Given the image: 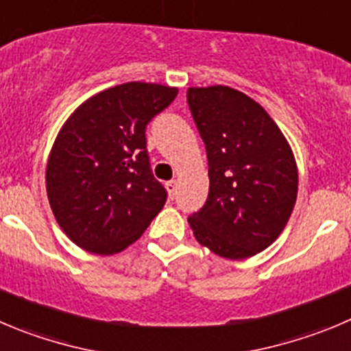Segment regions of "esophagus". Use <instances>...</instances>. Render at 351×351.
Segmentation results:
<instances>
[{
	"label": "esophagus",
	"instance_id": "34e87169",
	"mask_svg": "<svg viewBox=\"0 0 351 351\" xmlns=\"http://www.w3.org/2000/svg\"><path fill=\"white\" fill-rule=\"evenodd\" d=\"M165 188H167V193H169L170 198H173V196H176V193H178V182L169 181L165 184Z\"/></svg>",
	"mask_w": 351,
	"mask_h": 351
}]
</instances>
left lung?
<instances>
[{
    "label": "left lung",
    "mask_w": 351,
    "mask_h": 351,
    "mask_svg": "<svg viewBox=\"0 0 351 351\" xmlns=\"http://www.w3.org/2000/svg\"><path fill=\"white\" fill-rule=\"evenodd\" d=\"M206 148L208 198L188 219L196 241L241 260L263 252L286 228L298 193L288 139L250 96L228 86L188 89Z\"/></svg>",
    "instance_id": "1"
}]
</instances>
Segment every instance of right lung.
Segmentation results:
<instances>
[{
    "label": "right lung",
    "mask_w": 351,
    "mask_h": 351,
    "mask_svg": "<svg viewBox=\"0 0 351 351\" xmlns=\"http://www.w3.org/2000/svg\"><path fill=\"white\" fill-rule=\"evenodd\" d=\"M176 96L178 88L152 82L113 86L86 99L60 129L46 165V191L58 226L86 252H122L165 205L145 131Z\"/></svg>",
    "instance_id": "add662e5"
}]
</instances>
